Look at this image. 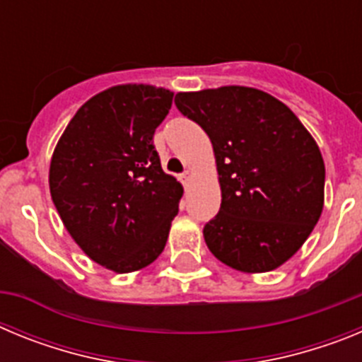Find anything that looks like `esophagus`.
Instances as JSON below:
<instances>
[{
    "instance_id": "obj_1",
    "label": "esophagus",
    "mask_w": 362,
    "mask_h": 362,
    "mask_svg": "<svg viewBox=\"0 0 362 362\" xmlns=\"http://www.w3.org/2000/svg\"><path fill=\"white\" fill-rule=\"evenodd\" d=\"M179 179H181V183H183L185 187H187L188 181H190V179H192V172H190V170H185L183 174L179 175Z\"/></svg>"
}]
</instances>
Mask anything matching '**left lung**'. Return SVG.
Segmentation results:
<instances>
[{"label":"left lung","mask_w":362,"mask_h":362,"mask_svg":"<svg viewBox=\"0 0 362 362\" xmlns=\"http://www.w3.org/2000/svg\"><path fill=\"white\" fill-rule=\"evenodd\" d=\"M175 107L209 134L216 153L221 209L203 228L209 250L248 274L281 267L321 217L317 143L286 105L257 88L179 92Z\"/></svg>","instance_id":"left-lung-1"}]
</instances>
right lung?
<instances>
[{
	"label": "right lung",
	"mask_w": 362,
	"mask_h": 362,
	"mask_svg": "<svg viewBox=\"0 0 362 362\" xmlns=\"http://www.w3.org/2000/svg\"><path fill=\"white\" fill-rule=\"evenodd\" d=\"M172 94L121 85L88 99L57 141L50 196L63 225L92 261L119 274L159 257L183 187L165 174L153 132Z\"/></svg>",
	"instance_id": "obj_1"
}]
</instances>
